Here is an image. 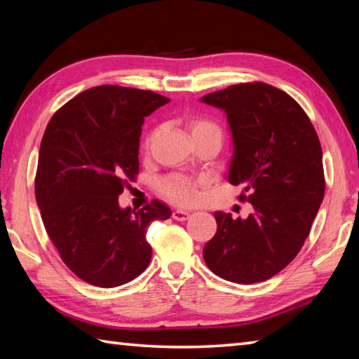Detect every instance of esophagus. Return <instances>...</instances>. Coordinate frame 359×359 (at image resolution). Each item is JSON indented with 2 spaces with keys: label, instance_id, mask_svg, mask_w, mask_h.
Listing matches in <instances>:
<instances>
[{
  "label": "esophagus",
  "instance_id": "1",
  "mask_svg": "<svg viewBox=\"0 0 359 359\" xmlns=\"http://www.w3.org/2000/svg\"><path fill=\"white\" fill-rule=\"evenodd\" d=\"M189 217V212L187 211H182V210H174L172 211V219L174 220H180V222H184V220H187Z\"/></svg>",
  "mask_w": 359,
  "mask_h": 359
}]
</instances>
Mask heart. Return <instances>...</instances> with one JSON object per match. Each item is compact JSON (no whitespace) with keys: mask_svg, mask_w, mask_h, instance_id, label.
<instances>
[{"mask_svg":"<svg viewBox=\"0 0 359 359\" xmlns=\"http://www.w3.org/2000/svg\"><path fill=\"white\" fill-rule=\"evenodd\" d=\"M207 129H216V131H219V128L210 120L196 118L191 121V133L207 131ZM158 189L168 201L177 205H189L196 201L197 182L191 177H187L184 174H171L160 180Z\"/></svg>","mask_w":359,"mask_h":359,"instance_id":"heart-1","label":"heart"}]
</instances>
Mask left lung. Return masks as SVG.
Wrapping results in <instances>:
<instances>
[{"label":"left lung","mask_w":359,"mask_h":359,"mask_svg":"<svg viewBox=\"0 0 359 359\" xmlns=\"http://www.w3.org/2000/svg\"><path fill=\"white\" fill-rule=\"evenodd\" d=\"M201 100L225 111L234 152L228 171L253 205L247 219L215 212L217 231L203 247L208 269L255 284L284 270L309 238L325 191L323 149L294 98L266 83L228 86Z\"/></svg>","instance_id":"1"}]
</instances>
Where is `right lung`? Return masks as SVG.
<instances>
[{"label":"right lung","mask_w":359,"mask_h":359,"mask_svg":"<svg viewBox=\"0 0 359 359\" xmlns=\"http://www.w3.org/2000/svg\"><path fill=\"white\" fill-rule=\"evenodd\" d=\"M170 98L152 90L103 85L53 114L41 140L35 197L46 231L75 276L90 285H123L144 271L147 230L171 210L152 201L139 211L118 196L139 172L144 117Z\"/></svg>","instance_id":"add662e5"}]
</instances>
